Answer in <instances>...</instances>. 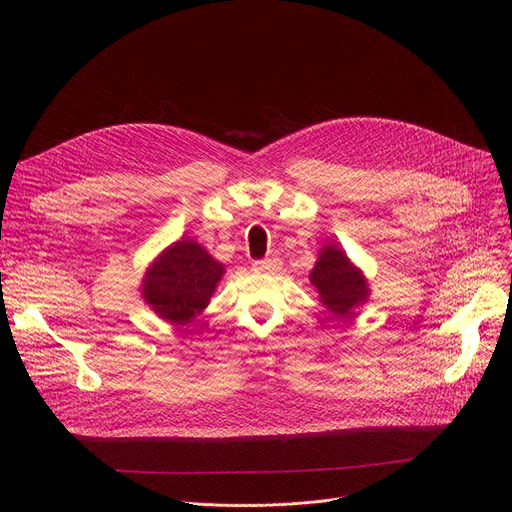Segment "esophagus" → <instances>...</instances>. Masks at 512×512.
Masks as SVG:
<instances>
[{"label":"esophagus","instance_id":"1","mask_svg":"<svg viewBox=\"0 0 512 512\" xmlns=\"http://www.w3.org/2000/svg\"><path fill=\"white\" fill-rule=\"evenodd\" d=\"M253 267L257 272H267V274H274L278 272L282 267V261L272 257V259H259V261H253Z\"/></svg>","mask_w":512,"mask_h":512}]
</instances>
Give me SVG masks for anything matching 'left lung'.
Segmentation results:
<instances>
[{"label": "left lung", "instance_id": "8db88e82", "mask_svg": "<svg viewBox=\"0 0 512 512\" xmlns=\"http://www.w3.org/2000/svg\"><path fill=\"white\" fill-rule=\"evenodd\" d=\"M311 282L319 292L321 303L336 317L351 315L369 294L361 272L355 270L351 261L336 247L321 251L311 272Z\"/></svg>", "mask_w": 512, "mask_h": 512}]
</instances>
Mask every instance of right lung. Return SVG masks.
<instances>
[{
	"mask_svg": "<svg viewBox=\"0 0 512 512\" xmlns=\"http://www.w3.org/2000/svg\"><path fill=\"white\" fill-rule=\"evenodd\" d=\"M224 265L193 240H178L145 276L143 297L168 321L186 324L209 303Z\"/></svg>",
	"mask_w": 512,
	"mask_h": 512,
	"instance_id": "obj_1",
	"label": "right lung"
}]
</instances>
